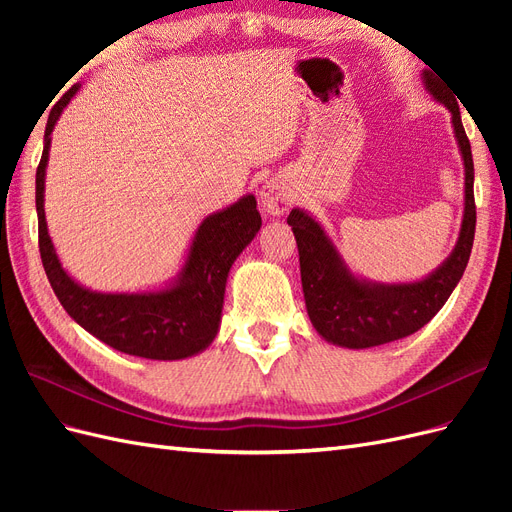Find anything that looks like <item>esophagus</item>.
<instances>
[{
    "mask_svg": "<svg viewBox=\"0 0 512 512\" xmlns=\"http://www.w3.org/2000/svg\"><path fill=\"white\" fill-rule=\"evenodd\" d=\"M260 200L271 215H282L292 205L294 194H292V188L286 179L275 177L265 183V188H262V192H260Z\"/></svg>",
    "mask_w": 512,
    "mask_h": 512,
    "instance_id": "esophagus-1",
    "label": "esophagus"
}]
</instances>
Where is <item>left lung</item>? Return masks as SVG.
<instances>
[{
    "label": "left lung",
    "instance_id": "1",
    "mask_svg": "<svg viewBox=\"0 0 512 512\" xmlns=\"http://www.w3.org/2000/svg\"><path fill=\"white\" fill-rule=\"evenodd\" d=\"M429 94L453 115V128L466 168V207L453 254L421 282L371 284L354 277L320 224L301 209H292L288 224L299 247L301 284L314 329L331 344L344 348H371L408 337L436 316L451 297L468 267L474 230V162L470 141L463 130L459 104L436 74L425 70Z\"/></svg>",
    "mask_w": 512,
    "mask_h": 512
}]
</instances>
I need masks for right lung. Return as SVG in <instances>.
<instances>
[{
  "instance_id": "obj_1",
  "label": "right lung",
  "mask_w": 512,
  "mask_h": 512,
  "mask_svg": "<svg viewBox=\"0 0 512 512\" xmlns=\"http://www.w3.org/2000/svg\"><path fill=\"white\" fill-rule=\"evenodd\" d=\"M76 89L79 85H72L53 106L36 170L38 245L46 277L70 318L106 346L153 361L185 359L205 350L218 335L228 271L262 224L256 198L243 196L198 226L175 286L134 294H106L79 286L61 267L44 220V173L51 132Z\"/></svg>"
}]
</instances>
